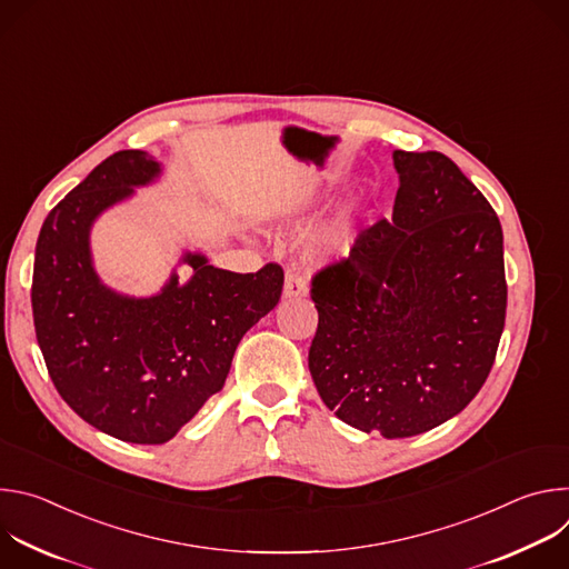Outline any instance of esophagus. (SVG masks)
Wrapping results in <instances>:
<instances>
[{
  "mask_svg": "<svg viewBox=\"0 0 569 569\" xmlns=\"http://www.w3.org/2000/svg\"><path fill=\"white\" fill-rule=\"evenodd\" d=\"M308 286L306 279L297 272H286V281H283V297L286 299H297V297H306Z\"/></svg>",
  "mask_w": 569,
  "mask_h": 569,
  "instance_id": "obj_1",
  "label": "esophagus"
}]
</instances>
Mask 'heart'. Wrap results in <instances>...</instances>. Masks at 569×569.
<instances>
[{
  "label": "heart",
  "mask_w": 569,
  "mask_h": 569,
  "mask_svg": "<svg viewBox=\"0 0 569 569\" xmlns=\"http://www.w3.org/2000/svg\"><path fill=\"white\" fill-rule=\"evenodd\" d=\"M301 220L303 218H297V222ZM349 242H351V222L347 216H340L338 220H333L317 233V238L312 240L310 257L317 261L340 257L349 250Z\"/></svg>",
  "instance_id": "obj_1"
}]
</instances>
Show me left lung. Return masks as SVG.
Instances as JSON below:
<instances>
[{"mask_svg": "<svg viewBox=\"0 0 569 569\" xmlns=\"http://www.w3.org/2000/svg\"><path fill=\"white\" fill-rule=\"evenodd\" d=\"M391 220L312 277L308 369L329 410L387 439L459 415L496 362L507 315L502 227L437 150H393Z\"/></svg>", "mask_w": 569, "mask_h": 569, "instance_id": "1", "label": "left lung"}]
</instances>
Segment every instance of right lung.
Instances as JSON below:
<instances>
[{
  "label": "right lung",
  "instance_id": "right-lung-1",
  "mask_svg": "<svg viewBox=\"0 0 569 569\" xmlns=\"http://www.w3.org/2000/svg\"><path fill=\"white\" fill-rule=\"evenodd\" d=\"M143 150H119L47 216L33 266L31 306L47 371L69 408L128 443H167L222 389L233 351L281 297L277 263L238 274L187 252V283L173 272L152 297L101 283L90 229L134 187L159 178Z\"/></svg>",
  "mask_w": 569,
  "mask_h": 569
}]
</instances>
